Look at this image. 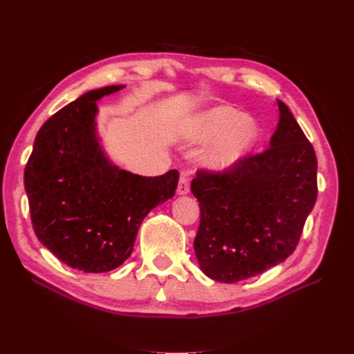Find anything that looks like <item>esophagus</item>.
I'll list each match as a JSON object with an SVG mask.
<instances>
[{
    "mask_svg": "<svg viewBox=\"0 0 354 354\" xmlns=\"http://www.w3.org/2000/svg\"><path fill=\"white\" fill-rule=\"evenodd\" d=\"M190 189V181H189V176L187 173H181L180 174V180H178V186H177V194L178 195H187Z\"/></svg>",
    "mask_w": 354,
    "mask_h": 354,
    "instance_id": "obj_1",
    "label": "esophagus"
}]
</instances>
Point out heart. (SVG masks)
<instances>
[{
	"instance_id": "b5f03b06",
	"label": "heart",
	"mask_w": 354,
	"mask_h": 354,
	"mask_svg": "<svg viewBox=\"0 0 354 354\" xmlns=\"http://www.w3.org/2000/svg\"><path fill=\"white\" fill-rule=\"evenodd\" d=\"M181 134L192 143L214 138L203 152V164L211 169L227 171L252 147L259 136V125L251 116L241 115L230 106H214L190 118L181 128Z\"/></svg>"
}]
</instances>
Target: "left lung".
Returning <instances> with one entry per match:
<instances>
[{
  "mask_svg": "<svg viewBox=\"0 0 354 354\" xmlns=\"http://www.w3.org/2000/svg\"><path fill=\"white\" fill-rule=\"evenodd\" d=\"M270 147L223 173L198 171L192 194L201 223L194 248L211 279H248L291 255L317 198V159L288 106Z\"/></svg>",
  "mask_w": 354,
  "mask_h": 354,
  "instance_id": "obj_1",
  "label": "left lung"
}]
</instances>
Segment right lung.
Listing matches in <instances>:
<instances>
[{
  "instance_id": "add662e5",
  "label": "right lung",
  "mask_w": 354,
  "mask_h": 354,
  "mask_svg": "<svg viewBox=\"0 0 354 354\" xmlns=\"http://www.w3.org/2000/svg\"><path fill=\"white\" fill-rule=\"evenodd\" d=\"M124 88L91 90L44 122L25 168L32 227L72 269L103 273L133 252L138 227L174 196L178 171L143 177L113 165L95 131V100Z\"/></svg>"
}]
</instances>
